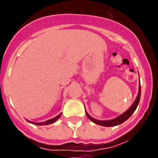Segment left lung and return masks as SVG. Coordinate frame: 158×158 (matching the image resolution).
I'll return each mask as SVG.
<instances>
[{"label": "left lung", "mask_w": 158, "mask_h": 158, "mask_svg": "<svg viewBox=\"0 0 158 158\" xmlns=\"http://www.w3.org/2000/svg\"><path fill=\"white\" fill-rule=\"evenodd\" d=\"M140 98H141V85H139V89H138V96H137L136 99L134 102V103L132 104V106H131L129 109L127 110L125 112H124L123 114H122L121 115H119L118 117L115 118L114 119H111V120H108V121H99L97 120V119L93 118L91 117L88 113L85 111L86 113L87 117L89 118V120L92 121V122H94L95 124H97L98 125H101V126H105V127H111V126H115V125H118L120 124L125 122L127 119H128L131 116V114L135 112V111L136 110L137 107L138 106V103H139Z\"/></svg>", "instance_id": "left-lung-1"}]
</instances>
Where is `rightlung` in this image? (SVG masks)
<instances>
[{
	"instance_id": "obj_1",
	"label": "right lung",
	"mask_w": 158,
	"mask_h": 158,
	"mask_svg": "<svg viewBox=\"0 0 158 158\" xmlns=\"http://www.w3.org/2000/svg\"><path fill=\"white\" fill-rule=\"evenodd\" d=\"M61 113H60V114H58V115L57 116H56L55 118H52V119H49V120H47V121H46V122H30V121H28V120H27V122H30V123H32V124H34V125H49V124H52V123H54V122H56V121H57L58 120L59 118H60V116H61Z\"/></svg>"
}]
</instances>
